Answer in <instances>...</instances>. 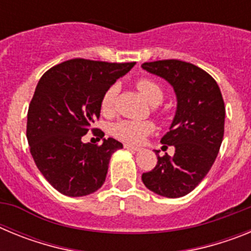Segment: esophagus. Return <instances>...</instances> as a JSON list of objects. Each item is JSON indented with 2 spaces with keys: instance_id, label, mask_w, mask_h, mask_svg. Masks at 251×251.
Returning <instances> with one entry per match:
<instances>
[{
  "instance_id": "esophagus-1",
  "label": "esophagus",
  "mask_w": 251,
  "mask_h": 251,
  "mask_svg": "<svg viewBox=\"0 0 251 251\" xmlns=\"http://www.w3.org/2000/svg\"><path fill=\"white\" fill-rule=\"evenodd\" d=\"M124 148H127V150H129V151H133V152H138V151H141V148L139 147H134V146H130V145H124Z\"/></svg>"
}]
</instances>
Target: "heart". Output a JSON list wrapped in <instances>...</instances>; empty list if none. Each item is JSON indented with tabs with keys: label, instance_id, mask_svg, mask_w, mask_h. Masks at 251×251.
Wrapping results in <instances>:
<instances>
[{
	"label": "heart",
	"instance_id": "obj_1",
	"mask_svg": "<svg viewBox=\"0 0 251 251\" xmlns=\"http://www.w3.org/2000/svg\"><path fill=\"white\" fill-rule=\"evenodd\" d=\"M136 86L139 92L145 95L150 103L158 104L163 99V89L162 86L153 80L151 77H141L136 81ZM118 92V86L113 84L109 88H106L103 93L100 100V108L103 113H110L114 108L115 97ZM154 130V126L152 122L148 121H132V119H122L113 124L112 132L115 137L121 141L132 143V145H139L145 141L147 136Z\"/></svg>",
	"mask_w": 251,
	"mask_h": 251
}]
</instances>
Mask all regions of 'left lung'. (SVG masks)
Masks as SVG:
<instances>
[{
	"instance_id": "obj_1",
	"label": "left lung",
	"mask_w": 251,
	"mask_h": 251,
	"mask_svg": "<svg viewBox=\"0 0 251 251\" xmlns=\"http://www.w3.org/2000/svg\"><path fill=\"white\" fill-rule=\"evenodd\" d=\"M147 72L174 86L177 110L162 150L174 146L172 157L157 154V165L142 175L146 187L161 196L181 197L196 187L214 165L224 138L225 104L214 77L199 66L181 60L142 64Z\"/></svg>"
}]
</instances>
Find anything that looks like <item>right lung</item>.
Returning <instances> with one entry per match:
<instances>
[{
	"mask_svg": "<svg viewBox=\"0 0 251 251\" xmlns=\"http://www.w3.org/2000/svg\"><path fill=\"white\" fill-rule=\"evenodd\" d=\"M136 63L72 59L41 76L27 112L26 137L37 168L60 194L86 196L101 187L113 153L121 142L83 143L100 115L103 93ZM101 136V137H103ZM100 137V138H101Z\"/></svg>",
	"mask_w": 251,
	"mask_h": 251,
	"instance_id": "1",
	"label": "right lung"
}]
</instances>
